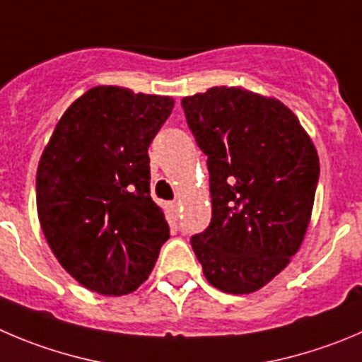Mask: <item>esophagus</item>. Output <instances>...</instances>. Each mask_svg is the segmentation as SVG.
I'll list each match as a JSON object with an SVG mask.
<instances>
[{"mask_svg":"<svg viewBox=\"0 0 362 362\" xmlns=\"http://www.w3.org/2000/svg\"><path fill=\"white\" fill-rule=\"evenodd\" d=\"M168 213H170V216L172 218H177L179 216V202H170V204H168Z\"/></svg>","mask_w":362,"mask_h":362,"instance_id":"esophagus-1","label":"esophagus"}]
</instances>
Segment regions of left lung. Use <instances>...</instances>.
<instances>
[{
	"label": "left lung",
	"mask_w": 362,
	"mask_h": 362,
	"mask_svg": "<svg viewBox=\"0 0 362 362\" xmlns=\"http://www.w3.org/2000/svg\"><path fill=\"white\" fill-rule=\"evenodd\" d=\"M208 156L211 222L192 249L211 286L252 293L288 267L311 220L320 160L297 115L275 98L213 87L181 101Z\"/></svg>",
	"instance_id": "left-lung-1"
}]
</instances>
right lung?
Masks as SVG:
<instances>
[{
  "label": "right lung",
  "mask_w": 362,
  "mask_h": 362,
  "mask_svg": "<svg viewBox=\"0 0 362 362\" xmlns=\"http://www.w3.org/2000/svg\"><path fill=\"white\" fill-rule=\"evenodd\" d=\"M168 95L101 85L76 99L40 156L37 211L62 267L95 293L119 297L149 277L170 230L151 199V142Z\"/></svg>",
  "instance_id": "obj_1"
}]
</instances>
